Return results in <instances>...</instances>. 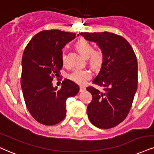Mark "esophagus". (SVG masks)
I'll return each instance as SVG.
<instances>
[{"label": "esophagus", "instance_id": "obj_1", "mask_svg": "<svg viewBox=\"0 0 154 154\" xmlns=\"http://www.w3.org/2000/svg\"><path fill=\"white\" fill-rule=\"evenodd\" d=\"M85 90H86V88H85V87L81 86L80 88H79V91H80V92H84Z\"/></svg>", "mask_w": 154, "mask_h": 154}]
</instances>
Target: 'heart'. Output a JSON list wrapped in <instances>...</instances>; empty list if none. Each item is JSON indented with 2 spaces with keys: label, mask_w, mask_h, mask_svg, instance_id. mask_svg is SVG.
<instances>
[{
  "label": "heart",
  "mask_w": 154,
  "mask_h": 154,
  "mask_svg": "<svg viewBox=\"0 0 154 154\" xmlns=\"http://www.w3.org/2000/svg\"><path fill=\"white\" fill-rule=\"evenodd\" d=\"M76 49L82 57L88 58L90 65L94 69H99L103 64L104 60L103 53L100 50L94 51V47L87 40L81 38L75 44ZM62 61L64 64L66 63V56L64 54L62 55ZM69 79L77 84L82 85L92 77V73L90 70L86 69H76L70 74Z\"/></svg>",
  "instance_id": "b5f03b06"
}]
</instances>
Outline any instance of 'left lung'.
I'll return each mask as SVG.
<instances>
[{"instance_id":"left-lung-1","label":"left lung","mask_w":154,"mask_h":154,"mask_svg":"<svg viewBox=\"0 0 154 154\" xmlns=\"http://www.w3.org/2000/svg\"><path fill=\"white\" fill-rule=\"evenodd\" d=\"M79 34L95 42L104 55L100 71L92 81L103 91L87 88L92 96L87 110L88 118L99 128H111L125 120L132 106L138 86L136 56L128 41L119 35L107 31Z\"/></svg>"}]
</instances>
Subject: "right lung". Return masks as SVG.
<instances>
[{
	"label": "right lung",
	"instance_id": "right-lung-1",
	"mask_svg": "<svg viewBox=\"0 0 154 154\" xmlns=\"http://www.w3.org/2000/svg\"><path fill=\"white\" fill-rule=\"evenodd\" d=\"M75 37V33L44 30L35 35L24 49L21 79L24 100L32 117L43 125H53L64 120L66 99L79 90L68 79L59 90L52 84L63 66L62 50Z\"/></svg>",
	"mask_w": 154,
	"mask_h": 154
}]
</instances>
